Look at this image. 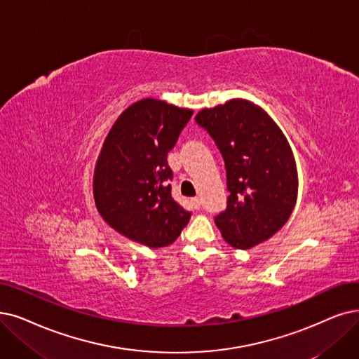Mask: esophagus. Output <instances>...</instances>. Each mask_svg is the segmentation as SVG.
I'll return each instance as SVG.
<instances>
[{
  "instance_id": "obj_1",
  "label": "esophagus",
  "mask_w": 359,
  "mask_h": 359,
  "mask_svg": "<svg viewBox=\"0 0 359 359\" xmlns=\"http://www.w3.org/2000/svg\"><path fill=\"white\" fill-rule=\"evenodd\" d=\"M191 205H193L196 209H200V206H202V200H200L198 197H193V198H191Z\"/></svg>"
}]
</instances>
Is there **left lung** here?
<instances>
[{
    "instance_id": "obj_1",
    "label": "left lung",
    "mask_w": 359,
    "mask_h": 359,
    "mask_svg": "<svg viewBox=\"0 0 359 359\" xmlns=\"http://www.w3.org/2000/svg\"><path fill=\"white\" fill-rule=\"evenodd\" d=\"M196 122L213 138L226 169V209L215 224L229 246L259 245L296 205L297 170L287 138L264 109L243 98L200 110Z\"/></svg>"
}]
</instances>
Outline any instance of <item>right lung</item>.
Returning <instances> with one entry per match:
<instances>
[{
	"instance_id": "obj_1",
	"label": "right lung",
	"mask_w": 359,
	"mask_h": 359,
	"mask_svg": "<svg viewBox=\"0 0 359 359\" xmlns=\"http://www.w3.org/2000/svg\"><path fill=\"white\" fill-rule=\"evenodd\" d=\"M193 110L142 98L121 113L94 170V200L118 233L151 249L174 243L191 213L170 194L168 153Z\"/></svg>"
}]
</instances>
